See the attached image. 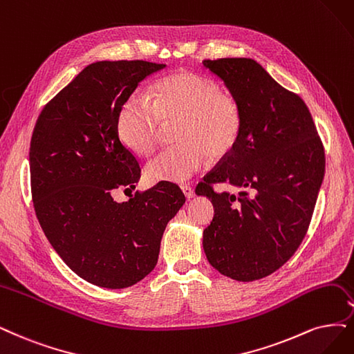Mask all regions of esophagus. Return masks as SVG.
<instances>
[{
	"mask_svg": "<svg viewBox=\"0 0 354 354\" xmlns=\"http://www.w3.org/2000/svg\"><path fill=\"white\" fill-rule=\"evenodd\" d=\"M180 189H182V192L185 194V197H187L188 200H191V198L195 197V192H194V189H192L189 185H182Z\"/></svg>",
	"mask_w": 354,
	"mask_h": 354,
	"instance_id": "esophagus-1",
	"label": "esophagus"
}]
</instances>
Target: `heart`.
Returning <instances> with one entry per match:
<instances>
[{"label":"heart","mask_w":354,"mask_h":354,"mask_svg":"<svg viewBox=\"0 0 354 354\" xmlns=\"http://www.w3.org/2000/svg\"><path fill=\"white\" fill-rule=\"evenodd\" d=\"M180 122V146L157 154L146 166L150 182L184 184L200 172L207 156L218 162L236 147L242 133L239 102L212 78L178 71L160 78L150 100L138 93L125 99L116 129L125 147L149 156L157 147L165 125Z\"/></svg>","instance_id":"heart-1"}]
</instances>
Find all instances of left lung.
I'll use <instances>...</instances> for the list:
<instances>
[{
  "instance_id": "obj_1",
  "label": "left lung",
  "mask_w": 354,
  "mask_h": 354,
  "mask_svg": "<svg viewBox=\"0 0 354 354\" xmlns=\"http://www.w3.org/2000/svg\"><path fill=\"white\" fill-rule=\"evenodd\" d=\"M203 65L223 80L243 118L236 147L195 189L214 207L203 248L223 276L254 281L279 270L302 243L324 179V147L305 102L263 65L251 58ZM213 183L241 192L217 194Z\"/></svg>"
}]
</instances>
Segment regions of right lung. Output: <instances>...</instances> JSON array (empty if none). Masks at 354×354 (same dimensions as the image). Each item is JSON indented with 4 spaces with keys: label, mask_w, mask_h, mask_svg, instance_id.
I'll return each instance as SVG.
<instances>
[{
    "label": "right lung",
    "mask_w": 354,
    "mask_h": 354,
    "mask_svg": "<svg viewBox=\"0 0 354 354\" xmlns=\"http://www.w3.org/2000/svg\"><path fill=\"white\" fill-rule=\"evenodd\" d=\"M165 67L90 64L46 104L33 129L29 159L39 223L64 263L104 289H125L151 272L166 225L185 203L170 182L124 203L112 197L113 189H134L141 172L118 136V112L144 78Z\"/></svg>",
    "instance_id": "right-lung-1"
}]
</instances>
